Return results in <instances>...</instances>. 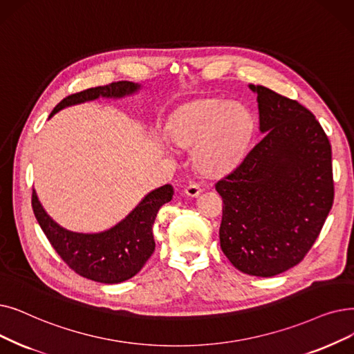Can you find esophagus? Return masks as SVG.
I'll return each instance as SVG.
<instances>
[{"label":"esophagus","instance_id":"34e87169","mask_svg":"<svg viewBox=\"0 0 354 354\" xmlns=\"http://www.w3.org/2000/svg\"><path fill=\"white\" fill-rule=\"evenodd\" d=\"M201 192H203L201 187L196 185V183H189V185L185 188V195L189 198H196Z\"/></svg>","mask_w":354,"mask_h":354}]
</instances>
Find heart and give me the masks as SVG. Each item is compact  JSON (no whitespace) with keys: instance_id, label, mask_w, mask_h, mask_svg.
Segmentation results:
<instances>
[{"instance_id":"b5f03b06","label":"heart","mask_w":354,"mask_h":354,"mask_svg":"<svg viewBox=\"0 0 354 354\" xmlns=\"http://www.w3.org/2000/svg\"><path fill=\"white\" fill-rule=\"evenodd\" d=\"M253 129L249 110L221 98H199L182 104L166 122L174 145L194 148L198 171L215 176L232 169L248 146Z\"/></svg>"}]
</instances>
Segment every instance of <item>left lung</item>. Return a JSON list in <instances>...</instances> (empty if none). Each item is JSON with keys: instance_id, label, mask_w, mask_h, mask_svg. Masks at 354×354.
Segmentation results:
<instances>
[{"instance_id": "8db88e82", "label": "left lung", "mask_w": 354, "mask_h": 354, "mask_svg": "<svg viewBox=\"0 0 354 354\" xmlns=\"http://www.w3.org/2000/svg\"><path fill=\"white\" fill-rule=\"evenodd\" d=\"M263 134L215 183L223 198L221 250L240 272L279 274L313 248L333 207L331 146L299 102L250 84Z\"/></svg>"}]
</instances>
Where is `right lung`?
<instances>
[{
    "instance_id": "obj_1",
    "label": "right lung",
    "mask_w": 354,
    "mask_h": 354,
    "mask_svg": "<svg viewBox=\"0 0 354 354\" xmlns=\"http://www.w3.org/2000/svg\"><path fill=\"white\" fill-rule=\"evenodd\" d=\"M140 88L142 85L129 81L89 88L60 101L49 118L66 106L94 101L100 97L124 98L139 92ZM172 196L174 188L169 183L150 191L124 218L100 233H76L59 225L46 212L35 189L32 204L43 233L71 269L91 281L120 283L139 273L155 252L151 227L160 207L171 201Z\"/></svg>"
}]
</instances>
